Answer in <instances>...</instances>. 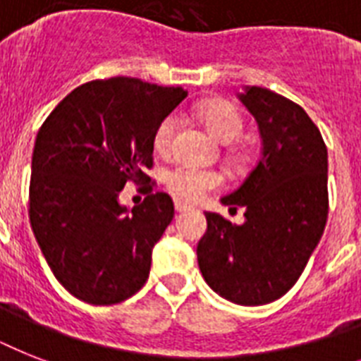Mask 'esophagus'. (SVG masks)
Listing matches in <instances>:
<instances>
[{
	"instance_id": "34e87169",
	"label": "esophagus",
	"mask_w": 361,
	"mask_h": 361,
	"mask_svg": "<svg viewBox=\"0 0 361 361\" xmlns=\"http://www.w3.org/2000/svg\"><path fill=\"white\" fill-rule=\"evenodd\" d=\"M174 208H176V212H185V209H189V208H191V206H187L185 202H181L180 198H176V200H174Z\"/></svg>"
}]
</instances>
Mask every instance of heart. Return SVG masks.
Wrapping results in <instances>:
<instances>
[{
    "mask_svg": "<svg viewBox=\"0 0 361 361\" xmlns=\"http://www.w3.org/2000/svg\"><path fill=\"white\" fill-rule=\"evenodd\" d=\"M197 116L225 144H231L240 138L241 130H243V118L238 109L223 99H212V101L197 104ZM178 127H180V121L174 114L166 116L159 121L152 138L153 149L161 155H169L174 146ZM221 183H223V178L219 172L197 169L191 164H178L166 174V185L170 191L181 200H189V202H195L208 191H214Z\"/></svg>",
    "mask_w": 361,
    "mask_h": 361,
    "instance_id": "heart-1",
    "label": "heart"
}]
</instances>
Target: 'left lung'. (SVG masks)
Listing matches in <instances>:
<instances>
[{
  "label": "left lung",
  "mask_w": 361,
  "mask_h": 361,
  "mask_svg": "<svg viewBox=\"0 0 361 361\" xmlns=\"http://www.w3.org/2000/svg\"><path fill=\"white\" fill-rule=\"evenodd\" d=\"M240 101L262 136L257 164L236 191L221 198L245 208L232 225L206 212L198 266L219 296L238 305H264L285 296L307 266L328 221V149L319 127L290 99L247 86Z\"/></svg>",
  "instance_id": "1"
}]
</instances>
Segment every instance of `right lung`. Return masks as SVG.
I'll use <instances>...</instances> for the list:
<instances>
[{
  "label": "right lung",
  "instance_id": "add662e5",
  "mask_svg": "<svg viewBox=\"0 0 361 361\" xmlns=\"http://www.w3.org/2000/svg\"><path fill=\"white\" fill-rule=\"evenodd\" d=\"M187 93L129 76L92 80L67 95L37 133L30 223L56 279L92 305L120 303L149 275L152 249L174 217L153 192V133ZM127 180L148 197L128 212L117 202Z\"/></svg>",
  "mask_w": 361,
  "mask_h": 361
}]
</instances>
